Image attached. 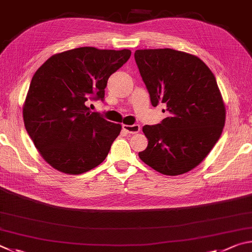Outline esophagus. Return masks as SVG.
<instances>
[{
	"mask_svg": "<svg viewBox=\"0 0 252 252\" xmlns=\"http://www.w3.org/2000/svg\"><path fill=\"white\" fill-rule=\"evenodd\" d=\"M123 129L128 134H137L140 130V126L135 124V125H123Z\"/></svg>",
	"mask_w": 252,
	"mask_h": 252,
	"instance_id": "obj_1",
	"label": "esophagus"
}]
</instances>
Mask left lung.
Returning <instances> with one entry per match:
<instances>
[{
  "label": "left lung",
  "mask_w": 252,
  "mask_h": 252,
  "mask_svg": "<svg viewBox=\"0 0 252 252\" xmlns=\"http://www.w3.org/2000/svg\"><path fill=\"white\" fill-rule=\"evenodd\" d=\"M135 61L152 105L167 110L160 124L143 127L148 146L138 156L160 174L187 173L208 156L226 122L215 75L199 57L171 48L137 50Z\"/></svg>",
  "instance_id": "obj_1"
}]
</instances>
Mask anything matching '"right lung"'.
Instances as JSON below:
<instances>
[{
    "label": "right lung",
    "instance_id": "right-lung-1",
    "mask_svg": "<svg viewBox=\"0 0 252 252\" xmlns=\"http://www.w3.org/2000/svg\"><path fill=\"white\" fill-rule=\"evenodd\" d=\"M129 50L78 47L51 56L33 75L23 105L26 131L43 159L64 174L79 175L104 161L122 130L86 106L104 99L110 75Z\"/></svg>",
    "mask_w": 252,
    "mask_h": 252
}]
</instances>
